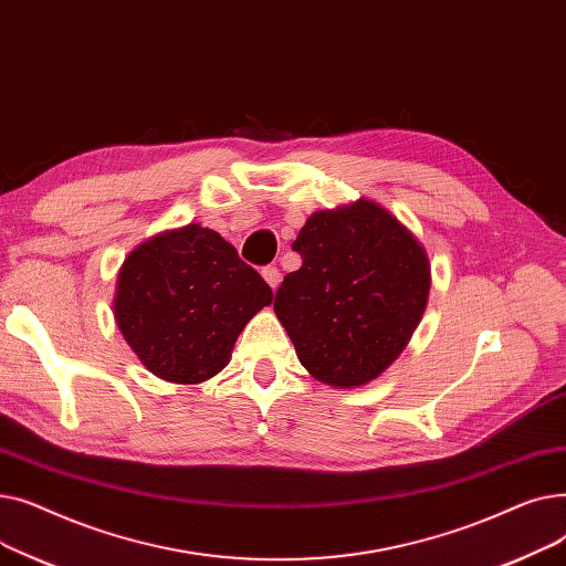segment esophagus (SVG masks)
Instances as JSON below:
<instances>
[{"label":"esophagus","instance_id":"esophagus-1","mask_svg":"<svg viewBox=\"0 0 566 566\" xmlns=\"http://www.w3.org/2000/svg\"><path fill=\"white\" fill-rule=\"evenodd\" d=\"M261 275H263V280H265L268 284H271V289H273V291H275V289L280 286V282H282V273L277 271L275 265H265L263 271H261Z\"/></svg>","mask_w":566,"mask_h":566}]
</instances>
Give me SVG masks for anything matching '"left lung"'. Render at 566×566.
<instances>
[{"label":"left lung","instance_id":"obj_1","mask_svg":"<svg viewBox=\"0 0 566 566\" xmlns=\"http://www.w3.org/2000/svg\"><path fill=\"white\" fill-rule=\"evenodd\" d=\"M293 250L303 265L284 277L273 307L301 365L342 390L378 378L427 310L424 245L388 208L360 197L312 213Z\"/></svg>","mask_w":566,"mask_h":566}]
</instances>
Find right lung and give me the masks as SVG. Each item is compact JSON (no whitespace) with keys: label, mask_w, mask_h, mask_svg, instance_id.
I'll list each match as a JSON object with an SVG mask.
<instances>
[{"label":"right lung","mask_w":566,"mask_h":566,"mask_svg":"<svg viewBox=\"0 0 566 566\" xmlns=\"http://www.w3.org/2000/svg\"><path fill=\"white\" fill-rule=\"evenodd\" d=\"M273 291L224 238L197 222L137 245L118 268L114 321L154 376L197 385L220 374Z\"/></svg>","instance_id":"obj_1"}]
</instances>
